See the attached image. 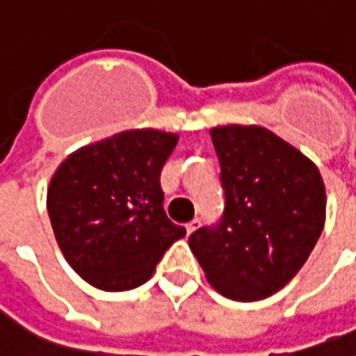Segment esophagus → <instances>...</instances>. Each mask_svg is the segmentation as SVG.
<instances>
[{
  "label": "esophagus",
  "instance_id": "34e87169",
  "mask_svg": "<svg viewBox=\"0 0 356 356\" xmlns=\"http://www.w3.org/2000/svg\"><path fill=\"white\" fill-rule=\"evenodd\" d=\"M198 227H200V220H198V218H194V220H191V222L186 225V233H188V235H192V233H194Z\"/></svg>",
  "mask_w": 356,
  "mask_h": 356
}]
</instances>
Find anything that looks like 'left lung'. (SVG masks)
<instances>
[{
	"label": "left lung",
	"mask_w": 356,
	"mask_h": 356,
	"mask_svg": "<svg viewBox=\"0 0 356 356\" xmlns=\"http://www.w3.org/2000/svg\"><path fill=\"white\" fill-rule=\"evenodd\" d=\"M211 138L225 211L188 245L215 290L237 302L261 300L312 253L326 215L324 182L304 154L266 127H215Z\"/></svg>",
	"instance_id": "1"
}]
</instances>
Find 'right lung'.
<instances>
[{
    "instance_id": "obj_1",
    "label": "right lung",
    "mask_w": 356,
    "mask_h": 356,
    "mask_svg": "<svg viewBox=\"0 0 356 356\" xmlns=\"http://www.w3.org/2000/svg\"><path fill=\"white\" fill-rule=\"evenodd\" d=\"M178 136L131 129L70 154L48 188V216L70 267L90 286L125 292L147 282L186 229L164 211L160 172Z\"/></svg>"
}]
</instances>
